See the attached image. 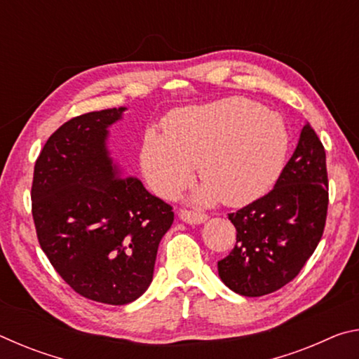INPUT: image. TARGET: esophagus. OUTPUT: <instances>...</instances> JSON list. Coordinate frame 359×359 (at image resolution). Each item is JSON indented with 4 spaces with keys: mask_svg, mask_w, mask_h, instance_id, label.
Here are the masks:
<instances>
[{
    "mask_svg": "<svg viewBox=\"0 0 359 359\" xmlns=\"http://www.w3.org/2000/svg\"><path fill=\"white\" fill-rule=\"evenodd\" d=\"M179 215L185 223H191V224H199V223H204L205 220H208V215L205 214H201V212H194V210H187V209H182Z\"/></svg>",
    "mask_w": 359,
    "mask_h": 359,
    "instance_id": "34e87169",
    "label": "esophagus"
}]
</instances>
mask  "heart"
<instances>
[{
    "mask_svg": "<svg viewBox=\"0 0 359 359\" xmlns=\"http://www.w3.org/2000/svg\"><path fill=\"white\" fill-rule=\"evenodd\" d=\"M290 150L282 117L259 102L229 96L203 106L175 109L163 120V136L149 131L141 149L145 182L158 196L184 188L196 166L203 204H250L274 185Z\"/></svg>",
    "mask_w": 359,
    "mask_h": 359,
    "instance_id": "obj_1",
    "label": "heart"
}]
</instances>
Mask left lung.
<instances>
[{
    "mask_svg": "<svg viewBox=\"0 0 359 359\" xmlns=\"http://www.w3.org/2000/svg\"><path fill=\"white\" fill-rule=\"evenodd\" d=\"M327 203L325 147L306 123L276 187L228 214L236 228V245L218 261L223 283L248 297L274 293L290 283L323 236Z\"/></svg>",
    "mask_w": 359,
    "mask_h": 359,
    "instance_id": "obj_1",
    "label": "left lung"
}]
</instances>
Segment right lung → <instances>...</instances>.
<instances>
[{"mask_svg": "<svg viewBox=\"0 0 359 359\" xmlns=\"http://www.w3.org/2000/svg\"><path fill=\"white\" fill-rule=\"evenodd\" d=\"M125 107L79 115L47 139L36 160L32 212L39 245L60 277L87 299H137L154 277L172 208L123 175L106 149Z\"/></svg>", "mask_w": 359, "mask_h": 359, "instance_id": "right-lung-1", "label": "right lung"}]
</instances>
